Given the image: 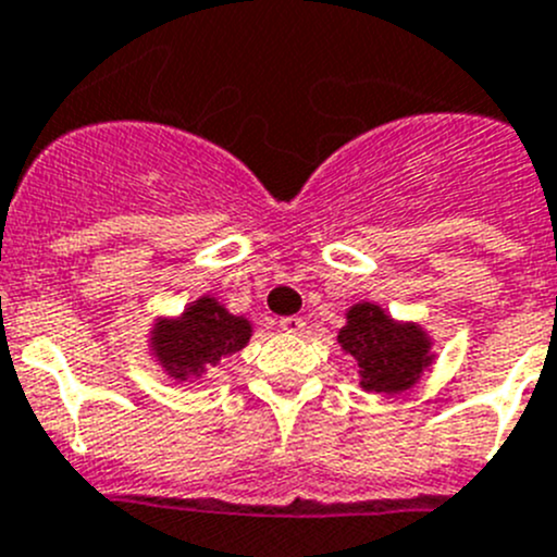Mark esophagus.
<instances>
[{
    "label": "esophagus",
    "instance_id": "34e87169",
    "mask_svg": "<svg viewBox=\"0 0 557 557\" xmlns=\"http://www.w3.org/2000/svg\"><path fill=\"white\" fill-rule=\"evenodd\" d=\"M280 329H283V332H288V334H301L307 329V323L301 321L299 315H288V318H283V321H280Z\"/></svg>",
    "mask_w": 557,
    "mask_h": 557
}]
</instances>
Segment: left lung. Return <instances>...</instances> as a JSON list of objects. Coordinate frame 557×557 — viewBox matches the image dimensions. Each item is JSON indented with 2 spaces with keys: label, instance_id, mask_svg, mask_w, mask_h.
<instances>
[{
  "label": "left lung",
  "instance_id": "1",
  "mask_svg": "<svg viewBox=\"0 0 557 557\" xmlns=\"http://www.w3.org/2000/svg\"><path fill=\"white\" fill-rule=\"evenodd\" d=\"M339 350L354 356L359 386L375 394H403L435 364V339L416 321H397L377 301H356L337 332Z\"/></svg>",
  "mask_w": 557,
  "mask_h": 557
}]
</instances>
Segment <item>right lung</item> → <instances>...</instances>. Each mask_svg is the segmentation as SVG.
Returning <instances> with one entry per match:
<instances>
[{"instance_id":"obj_1","label":"right lung","mask_w":557,"mask_h":557,"mask_svg":"<svg viewBox=\"0 0 557 557\" xmlns=\"http://www.w3.org/2000/svg\"><path fill=\"white\" fill-rule=\"evenodd\" d=\"M147 337L149 356L160 370L176 383H193L250 343L252 321L234 315L212 294H203L180 315L154 318Z\"/></svg>"}]
</instances>
